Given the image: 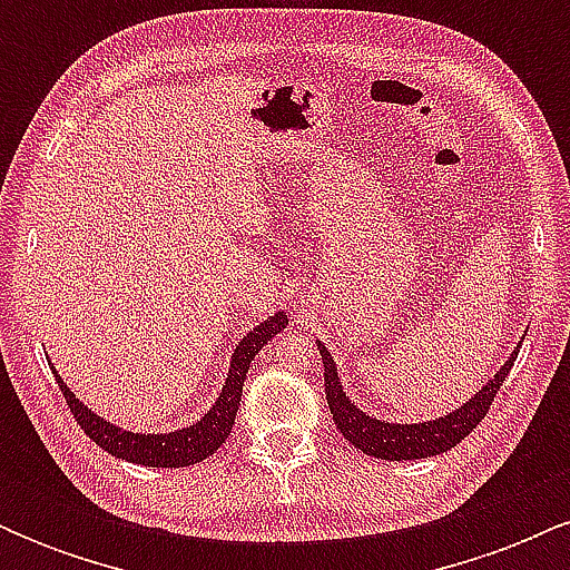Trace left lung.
I'll list each match as a JSON object with an SVG mask.
<instances>
[{
    "label": "left lung",
    "mask_w": 570,
    "mask_h": 570,
    "mask_svg": "<svg viewBox=\"0 0 570 570\" xmlns=\"http://www.w3.org/2000/svg\"><path fill=\"white\" fill-rule=\"evenodd\" d=\"M522 343V340H520ZM520 343L509 353V358L503 362L501 370H495V375L482 385L476 394L463 402L461 407L440 417H431V421H417V423H394V421H381V417L370 415L358 407L356 402H351L345 394L343 381H340V370L332 358V353L326 351L322 340H316L318 353H322L324 362V389H326V402H330L332 417H335V426L340 434L348 440L353 448L362 450V453L383 458V461H417V458H431L448 453L450 448H455L463 436H469L480 426V421L490 410V402L499 394V389L507 381L509 370H512L517 353H520Z\"/></svg>",
    "instance_id": "1"
}]
</instances>
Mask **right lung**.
Segmentation results:
<instances>
[{
  "instance_id": "1",
  "label": "right lung",
  "mask_w": 570,
  "mask_h": 570,
  "mask_svg": "<svg viewBox=\"0 0 570 570\" xmlns=\"http://www.w3.org/2000/svg\"><path fill=\"white\" fill-rule=\"evenodd\" d=\"M286 324H289V318L284 316V311H278L273 313L267 322L254 326V330L235 345L225 385H222L219 396L214 399V404L208 407L206 415H203L200 421L189 423L185 429L163 431V434H144V431H128L117 426V423H109L107 417H101L98 412H94L88 404L75 396V391L63 383V377L58 375V370L53 367L50 358L48 364L50 370H53L58 385H61L71 415L77 417V423H80L85 434H88L98 448L107 450L109 455L122 458V461L128 463H139V466H193V463L206 461L208 455L217 453L219 444L230 436L235 412H238L240 404V394H244L248 364H252L254 356L265 348L267 340L276 337L281 330H286Z\"/></svg>"
}]
</instances>
